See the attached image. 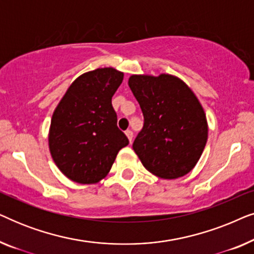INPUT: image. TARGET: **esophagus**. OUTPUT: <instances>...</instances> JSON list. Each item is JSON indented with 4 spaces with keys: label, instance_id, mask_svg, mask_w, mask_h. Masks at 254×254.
<instances>
[{
    "label": "esophagus",
    "instance_id": "1",
    "mask_svg": "<svg viewBox=\"0 0 254 254\" xmlns=\"http://www.w3.org/2000/svg\"><path fill=\"white\" fill-rule=\"evenodd\" d=\"M125 133H126V135H127L128 140H129V142H131V140H133V131H131L130 129H128V130L125 131Z\"/></svg>",
    "mask_w": 254,
    "mask_h": 254
}]
</instances>
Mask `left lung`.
I'll return each mask as SVG.
<instances>
[{
  "label": "left lung",
  "instance_id": "left-lung-1",
  "mask_svg": "<svg viewBox=\"0 0 254 254\" xmlns=\"http://www.w3.org/2000/svg\"><path fill=\"white\" fill-rule=\"evenodd\" d=\"M128 85L144 124L133 149L149 172L164 179L189 173L208 137L204 111L192 90L176 76L131 75Z\"/></svg>",
  "mask_w": 254,
  "mask_h": 254
}]
</instances>
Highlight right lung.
I'll return each mask as SVG.
<instances>
[{"label":"right lung","instance_id":"1","mask_svg":"<svg viewBox=\"0 0 254 254\" xmlns=\"http://www.w3.org/2000/svg\"><path fill=\"white\" fill-rule=\"evenodd\" d=\"M124 79L114 68L85 72L69 86L55 109L50 151L64 175L78 184H96L110 172L118 152L129 143L117 126L112 97Z\"/></svg>","mask_w":254,"mask_h":254}]
</instances>
